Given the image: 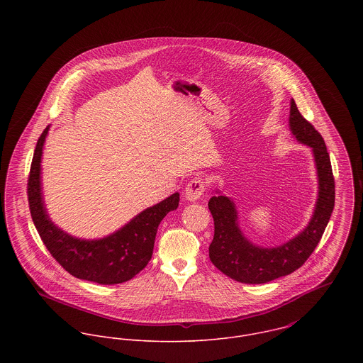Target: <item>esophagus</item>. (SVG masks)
<instances>
[{
	"label": "esophagus",
	"mask_w": 363,
	"mask_h": 363,
	"mask_svg": "<svg viewBox=\"0 0 363 363\" xmlns=\"http://www.w3.org/2000/svg\"><path fill=\"white\" fill-rule=\"evenodd\" d=\"M207 190V186H206V182L203 177H194L189 182V184L186 186V199L190 200V201H196L199 200L200 197L204 196Z\"/></svg>",
	"instance_id": "1"
}]
</instances>
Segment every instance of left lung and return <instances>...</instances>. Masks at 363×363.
<instances>
[{"label":"left lung","mask_w":363,"mask_h":363,"mask_svg":"<svg viewBox=\"0 0 363 363\" xmlns=\"http://www.w3.org/2000/svg\"><path fill=\"white\" fill-rule=\"evenodd\" d=\"M289 125L296 140L313 150L318 174V200L314 215L301 235L275 249L253 246L238 228L236 209L228 197L213 196L208 203L215 228L209 259L220 272L238 282L264 284L301 268L318 245L334 209L335 182L327 147L320 133L301 114L294 99Z\"/></svg>","instance_id":"1"}]
</instances>
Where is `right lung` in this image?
Segmentation results:
<instances>
[{
    "label": "right lung",
    "mask_w": 363,
    "mask_h": 363,
    "mask_svg": "<svg viewBox=\"0 0 363 363\" xmlns=\"http://www.w3.org/2000/svg\"><path fill=\"white\" fill-rule=\"evenodd\" d=\"M49 131L38 140L28 177V201L33 223L52 259L71 275L102 285L121 284L143 271L152 257L156 230L167 212L179 207V193L143 211L124 228L101 240L68 236L49 219L42 201L40 160Z\"/></svg>",
    "instance_id": "right-lung-1"
}]
</instances>
